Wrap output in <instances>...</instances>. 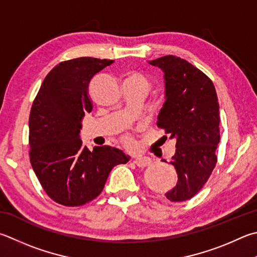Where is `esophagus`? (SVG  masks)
<instances>
[{
	"label": "esophagus",
	"mask_w": 257,
	"mask_h": 257,
	"mask_svg": "<svg viewBox=\"0 0 257 257\" xmlns=\"http://www.w3.org/2000/svg\"><path fill=\"white\" fill-rule=\"evenodd\" d=\"M134 163H135V164H136L137 166H139V167H146V166H148L149 164H151L152 161H151V158H149V157L139 156V157L135 158Z\"/></svg>",
	"instance_id": "34e87169"
}]
</instances>
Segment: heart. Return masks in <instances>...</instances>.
Segmentation results:
<instances>
[{"instance_id":"b5f03b06","label":"heart","mask_w":257,"mask_h":257,"mask_svg":"<svg viewBox=\"0 0 257 257\" xmlns=\"http://www.w3.org/2000/svg\"><path fill=\"white\" fill-rule=\"evenodd\" d=\"M129 80H139V81H143V82H145V83H147L146 78H145V77L142 76V75H138V74H135V75H133L132 77H130ZM123 142H124L125 145H128V146H134V145H135L134 138L130 137V136H125V137L123 138Z\"/></svg>"}]
</instances>
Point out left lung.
Segmentation results:
<instances>
[{"instance_id": "1", "label": "left lung", "mask_w": 257, "mask_h": 257, "mask_svg": "<svg viewBox=\"0 0 257 257\" xmlns=\"http://www.w3.org/2000/svg\"><path fill=\"white\" fill-rule=\"evenodd\" d=\"M149 64L164 72L165 102L157 125L176 141L171 164L177 183L165 197L172 202L185 201L203 188L217 163L220 116L216 88L206 74L176 56Z\"/></svg>"}]
</instances>
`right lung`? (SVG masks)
<instances>
[{"label": "right lung", "instance_id": "obj_1", "mask_svg": "<svg viewBox=\"0 0 257 257\" xmlns=\"http://www.w3.org/2000/svg\"><path fill=\"white\" fill-rule=\"evenodd\" d=\"M113 60L80 57L59 63L48 73L29 116L30 162L45 192L66 207L92 201L115 165L129 156L110 146H83L80 133L92 111L88 84Z\"/></svg>", "mask_w": 257, "mask_h": 257}]
</instances>
